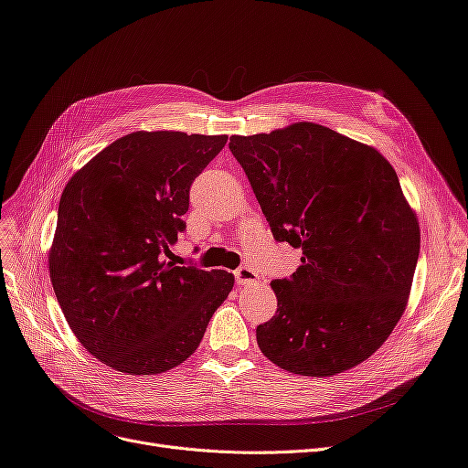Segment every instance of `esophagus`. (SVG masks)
<instances>
[{
  "label": "esophagus",
  "mask_w": 468,
  "mask_h": 468,
  "mask_svg": "<svg viewBox=\"0 0 468 468\" xmlns=\"http://www.w3.org/2000/svg\"><path fill=\"white\" fill-rule=\"evenodd\" d=\"M235 281H237V284H252V282L258 281V273L254 271L252 267L242 265L235 271Z\"/></svg>",
  "instance_id": "1"
}]
</instances>
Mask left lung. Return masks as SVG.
<instances>
[{
	"label": "left lung",
	"instance_id": "8db88e82",
	"mask_svg": "<svg viewBox=\"0 0 468 468\" xmlns=\"http://www.w3.org/2000/svg\"><path fill=\"white\" fill-rule=\"evenodd\" d=\"M275 240L302 249L277 279V313L256 328L282 370L328 378L372 356L404 313L420 226L390 163L314 122L231 136Z\"/></svg>",
	"mask_w": 468,
	"mask_h": 468
}]
</instances>
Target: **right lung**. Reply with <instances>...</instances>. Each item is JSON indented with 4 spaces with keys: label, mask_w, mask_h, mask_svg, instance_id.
<instances>
[{
    "label": "right lung",
    "mask_w": 468,
    "mask_h": 468,
    "mask_svg": "<svg viewBox=\"0 0 468 468\" xmlns=\"http://www.w3.org/2000/svg\"><path fill=\"white\" fill-rule=\"evenodd\" d=\"M228 136L133 133L66 184L48 271L81 346L117 372L163 374L189 358L233 288L228 271L165 261L186 229L189 187Z\"/></svg>",
    "instance_id": "add662e5"
}]
</instances>
